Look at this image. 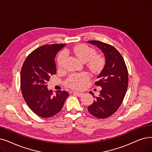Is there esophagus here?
Segmentation results:
<instances>
[{"label":"esophagus","mask_w":152,"mask_h":152,"mask_svg":"<svg viewBox=\"0 0 152 152\" xmlns=\"http://www.w3.org/2000/svg\"><path fill=\"white\" fill-rule=\"evenodd\" d=\"M72 93H73V94H75V95L77 96L78 97H81V96H83V92H77V91H73V92H72Z\"/></svg>","instance_id":"34e87169"}]
</instances>
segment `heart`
<instances>
[{
	"label": "heart",
	"mask_w": 152,
	"mask_h": 152,
	"mask_svg": "<svg viewBox=\"0 0 152 152\" xmlns=\"http://www.w3.org/2000/svg\"><path fill=\"white\" fill-rule=\"evenodd\" d=\"M72 54L83 63L89 61V65L92 70H98L103 64V59L101 56L95 55L94 50L85 45H77L75 47L68 48L65 52H61L58 58V65L62 68L66 60V54ZM89 80L87 74H75L69 76L67 80V84L71 88L76 89L81 88L85 83Z\"/></svg>",
	"instance_id": "heart-1"
}]
</instances>
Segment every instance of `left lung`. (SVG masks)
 <instances>
[{
	"instance_id": "1",
	"label": "left lung",
	"mask_w": 152,
	"mask_h": 152,
	"mask_svg": "<svg viewBox=\"0 0 152 152\" xmlns=\"http://www.w3.org/2000/svg\"><path fill=\"white\" fill-rule=\"evenodd\" d=\"M101 50L105 58V64L97 78L95 84L102 88L100 94L95 97L94 102L88 107L96 117L105 118L113 115L120 107L128 87V71L125 61L114 47L99 41H88Z\"/></svg>"
}]
</instances>
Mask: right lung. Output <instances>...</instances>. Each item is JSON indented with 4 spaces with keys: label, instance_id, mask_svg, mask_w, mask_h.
I'll list each match as a JSON object with an SVG mask.
<instances>
[{
    "label": "right lung",
    "instance_id": "right-lung-1",
    "mask_svg": "<svg viewBox=\"0 0 152 152\" xmlns=\"http://www.w3.org/2000/svg\"><path fill=\"white\" fill-rule=\"evenodd\" d=\"M66 44L43 45L32 51L25 60L20 72V87L24 99L37 115L47 118L58 114L69 93L48 89L47 82L55 75V58Z\"/></svg>",
    "mask_w": 152,
    "mask_h": 152
}]
</instances>
